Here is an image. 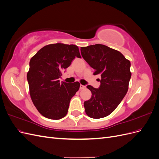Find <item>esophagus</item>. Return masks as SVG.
I'll return each mask as SVG.
<instances>
[{
  "instance_id": "obj_1",
  "label": "esophagus",
  "mask_w": 159,
  "mask_h": 159,
  "mask_svg": "<svg viewBox=\"0 0 159 159\" xmlns=\"http://www.w3.org/2000/svg\"><path fill=\"white\" fill-rule=\"evenodd\" d=\"M80 89H84L85 88V85H80Z\"/></svg>"
}]
</instances>
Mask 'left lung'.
Here are the masks:
<instances>
[{"mask_svg": "<svg viewBox=\"0 0 159 159\" xmlns=\"http://www.w3.org/2000/svg\"><path fill=\"white\" fill-rule=\"evenodd\" d=\"M84 59L101 76L98 89L88 85L91 98L84 103L85 111L93 119L108 116L125 96L131 73V63L121 52L103 44L81 47Z\"/></svg>", "mask_w": 159, "mask_h": 159, "instance_id": "left-lung-1", "label": "left lung"}]
</instances>
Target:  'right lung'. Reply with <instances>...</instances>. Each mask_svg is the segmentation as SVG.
Listing matches in <instances>:
<instances>
[{
    "instance_id": "add662e5",
    "label": "right lung",
    "mask_w": 159,
    "mask_h": 159,
    "mask_svg": "<svg viewBox=\"0 0 159 159\" xmlns=\"http://www.w3.org/2000/svg\"><path fill=\"white\" fill-rule=\"evenodd\" d=\"M75 57H81L78 46L57 43L44 46L30 59L27 73L30 98L44 117L57 120L68 113L80 84L60 83L58 80Z\"/></svg>"
}]
</instances>
